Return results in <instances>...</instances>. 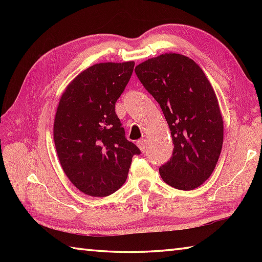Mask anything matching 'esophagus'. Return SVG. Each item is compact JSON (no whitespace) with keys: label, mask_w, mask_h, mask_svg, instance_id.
Returning <instances> with one entry per match:
<instances>
[{"label":"esophagus","mask_w":262,"mask_h":262,"mask_svg":"<svg viewBox=\"0 0 262 262\" xmlns=\"http://www.w3.org/2000/svg\"><path fill=\"white\" fill-rule=\"evenodd\" d=\"M137 146L140 147V149L142 152H145V149H146V140H140V141H137Z\"/></svg>","instance_id":"esophagus-1"}]
</instances>
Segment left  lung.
<instances>
[{
  "instance_id": "8db88e82",
  "label": "left lung",
  "mask_w": 262,
  "mask_h": 262,
  "mask_svg": "<svg viewBox=\"0 0 262 262\" xmlns=\"http://www.w3.org/2000/svg\"><path fill=\"white\" fill-rule=\"evenodd\" d=\"M135 72L159 102L174 144L160 176L171 187L192 190L213 173L223 145V118L214 89L198 64L180 54L149 58Z\"/></svg>"
}]
</instances>
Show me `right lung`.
<instances>
[{
    "mask_svg": "<svg viewBox=\"0 0 262 262\" xmlns=\"http://www.w3.org/2000/svg\"><path fill=\"white\" fill-rule=\"evenodd\" d=\"M134 62L100 63L83 71L60 97L54 142L70 181L89 196L105 197L124 185L141 151L125 136L115 104Z\"/></svg>",
    "mask_w": 262,
    "mask_h": 262,
    "instance_id": "obj_1",
    "label": "right lung"
}]
</instances>
